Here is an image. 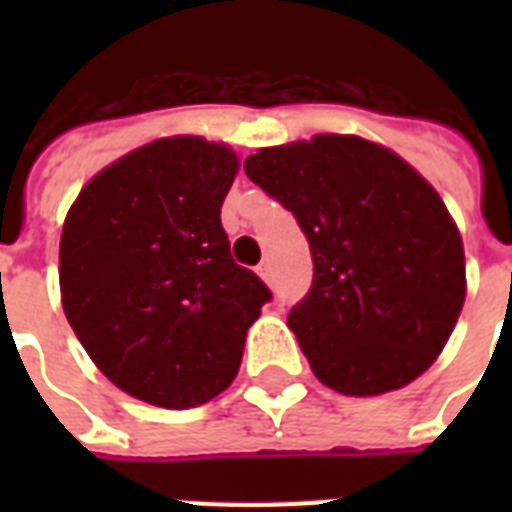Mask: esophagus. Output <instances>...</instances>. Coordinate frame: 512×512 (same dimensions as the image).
<instances>
[{
  "instance_id": "esophagus-1",
  "label": "esophagus",
  "mask_w": 512,
  "mask_h": 512,
  "mask_svg": "<svg viewBox=\"0 0 512 512\" xmlns=\"http://www.w3.org/2000/svg\"><path fill=\"white\" fill-rule=\"evenodd\" d=\"M257 276H260V279H263L265 284H271V281H273V268H271V263H268V260H263V263L257 265Z\"/></svg>"
}]
</instances>
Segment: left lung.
<instances>
[{
	"instance_id": "obj_1",
	"label": "left lung",
	"mask_w": 512,
	"mask_h": 512,
	"mask_svg": "<svg viewBox=\"0 0 512 512\" xmlns=\"http://www.w3.org/2000/svg\"><path fill=\"white\" fill-rule=\"evenodd\" d=\"M244 172L311 244L313 284L287 327L313 374L345 396L417 380L465 303L462 236L436 188L356 135L260 148Z\"/></svg>"
}]
</instances>
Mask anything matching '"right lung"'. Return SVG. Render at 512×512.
Masks as SVG:
<instances>
[{"label": "right lung", "mask_w": 512, "mask_h": 512, "mask_svg": "<svg viewBox=\"0 0 512 512\" xmlns=\"http://www.w3.org/2000/svg\"><path fill=\"white\" fill-rule=\"evenodd\" d=\"M236 172L223 143L162 138L98 172L68 209L66 319L100 372L146 404L191 409L223 393L271 300L220 223Z\"/></svg>", "instance_id": "right-lung-1"}]
</instances>
